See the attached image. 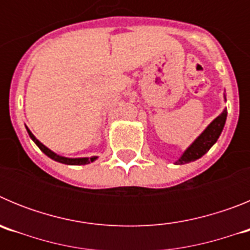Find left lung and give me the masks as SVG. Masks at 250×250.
I'll return each instance as SVG.
<instances>
[{
  "label": "left lung",
  "instance_id": "1",
  "mask_svg": "<svg viewBox=\"0 0 250 250\" xmlns=\"http://www.w3.org/2000/svg\"><path fill=\"white\" fill-rule=\"evenodd\" d=\"M225 101H227V99H225ZM227 114H228V112H227V109H224V111H223L218 118L214 119V120L208 125L207 129L194 140L193 144L183 152V155L175 161V164H187V163H190V161L198 160V159L202 158L204 154H207V152L209 151V149L215 144L216 140L219 139L220 134H222L223 129H224L225 120H227Z\"/></svg>",
  "mask_w": 250,
  "mask_h": 250
}]
</instances>
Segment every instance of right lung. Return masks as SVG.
<instances>
[{
	"label": "right lung",
	"instance_id": "obj_1",
	"mask_svg": "<svg viewBox=\"0 0 250 250\" xmlns=\"http://www.w3.org/2000/svg\"><path fill=\"white\" fill-rule=\"evenodd\" d=\"M26 129H27V132H28V135H30V138L34 140V143L40 147V150H41L43 154H46L48 158L52 159V160L59 161V163H62V164H67V165H86V164H90V163H92V161H95L96 159H98V156H91V158H65V156L57 155L56 152H54L52 150H50L47 146H45V145H43L41 141L37 140V139L35 138L34 134L30 131V129H28L27 126H26Z\"/></svg>",
	"mask_w": 250,
	"mask_h": 250
}]
</instances>
